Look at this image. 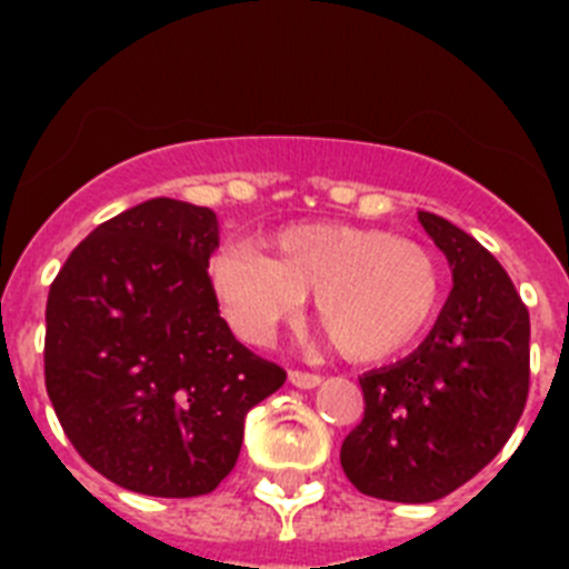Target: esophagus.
Instances as JSON below:
<instances>
[{"label":"esophagus","mask_w":569,"mask_h":569,"mask_svg":"<svg viewBox=\"0 0 569 569\" xmlns=\"http://www.w3.org/2000/svg\"><path fill=\"white\" fill-rule=\"evenodd\" d=\"M288 379H290V385L305 387V390H310V387L319 385L321 376H319V373H308V370H290Z\"/></svg>","instance_id":"34e87169"}]
</instances>
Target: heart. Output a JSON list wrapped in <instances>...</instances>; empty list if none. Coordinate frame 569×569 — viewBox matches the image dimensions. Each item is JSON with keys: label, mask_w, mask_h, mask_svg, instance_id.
I'll return each mask as SVG.
<instances>
[{"label": "heart", "mask_w": 569, "mask_h": 569, "mask_svg": "<svg viewBox=\"0 0 569 569\" xmlns=\"http://www.w3.org/2000/svg\"><path fill=\"white\" fill-rule=\"evenodd\" d=\"M230 244L210 264L213 290L236 333L270 339L313 296L316 321L345 359L379 361L413 345L436 319L445 273L410 239L350 224H301L268 241Z\"/></svg>", "instance_id": "1"}]
</instances>
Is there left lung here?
Segmentation results:
<instances>
[{"instance_id": "obj_1", "label": "left lung", "mask_w": 569, "mask_h": 569, "mask_svg": "<svg viewBox=\"0 0 569 569\" xmlns=\"http://www.w3.org/2000/svg\"><path fill=\"white\" fill-rule=\"evenodd\" d=\"M419 222L453 268V290L413 356L359 379L365 419L341 445L347 479L405 505L445 499L485 470L530 390V313L479 241L436 213Z\"/></svg>"}]
</instances>
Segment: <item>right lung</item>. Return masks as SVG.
<instances>
[{"label":"right lung","mask_w":569,"mask_h":569,"mask_svg":"<svg viewBox=\"0 0 569 569\" xmlns=\"http://www.w3.org/2000/svg\"><path fill=\"white\" fill-rule=\"evenodd\" d=\"M208 208L150 199L99 224L44 308V387L70 445L124 490L190 499L236 467L244 416L288 373L219 316Z\"/></svg>","instance_id":"add662e5"}]
</instances>
